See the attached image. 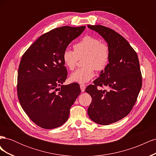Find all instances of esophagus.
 I'll return each instance as SVG.
<instances>
[{
  "mask_svg": "<svg viewBox=\"0 0 156 156\" xmlns=\"http://www.w3.org/2000/svg\"><path fill=\"white\" fill-rule=\"evenodd\" d=\"M80 88H81V92H84V90H85L86 86L84 85V84H80Z\"/></svg>",
  "mask_w": 156,
  "mask_h": 156,
  "instance_id": "obj_1",
  "label": "esophagus"
}]
</instances>
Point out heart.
<instances>
[{"label":"heart","instance_id":"1","mask_svg":"<svg viewBox=\"0 0 156 156\" xmlns=\"http://www.w3.org/2000/svg\"><path fill=\"white\" fill-rule=\"evenodd\" d=\"M73 50L66 49L62 54L64 64L73 70L79 59L83 58L84 66L75 71L70 75L73 82L85 83L95 75V69L98 72L104 70L109 62L110 48L97 37L87 35L73 45Z\"/></svg>","mask_w":156,"mask_h":156}]
</instances>
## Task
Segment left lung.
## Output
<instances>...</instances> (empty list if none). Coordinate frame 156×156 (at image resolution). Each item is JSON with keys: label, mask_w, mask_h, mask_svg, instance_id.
<instances>
[{"label": "left lung", "mask_w": 156, "mask_h": 156, "mask_svg": "<svg viewBox=\"0 0 156 156\" xmlns=\"http://www.w3.org/2000/svg\"><path fill=\"white\" fill-rule=\"evenodd\" d=\"M88 27L105 39L111 52L106 68L85 90L92 99L88 115L96 123L108 125L128 115L137 100L142 87L139 61L128 41L114 30L100 25Z\"/></svg>", "instance_id": "1"}]
</instances>
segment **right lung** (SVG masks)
Returning <instances> with one entry per match:
<instances>
[{
  "instance_id": "obj_1",
  "label": "right lung",
  "mask_w": 156,
  "mask_h": 156,
  "mask_svg": "<svg viewBox=\"0 0 156 156\" xmlns=\"http://www.w3.org/2000/svg\"><path fill=\"white\" fill-rule=\"evenodd\" d=\"M85 28H56L41 35L22 56L17 75L18 99L27 116L42 128L63 125L81 93L76 83L62 84L68 76L62 54Z\"/></svg>"
}]
</instances>
